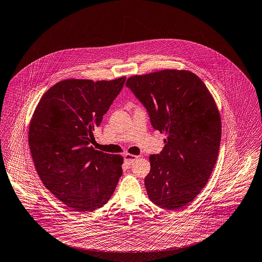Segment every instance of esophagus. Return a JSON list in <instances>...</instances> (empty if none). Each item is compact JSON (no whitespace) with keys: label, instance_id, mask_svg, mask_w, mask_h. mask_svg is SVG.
<instances>
[{"label":"esophagus","instance_id":"esophagus-1","mask_svg":"<svg viewBox=\"0 0 262 262\" xmlns=\"http://www.w3.org/2000/svg\"><path fill=\"white\" fill-rule=\"evenodd\" d=\"M138 157L135 156V155H131V154H124V161L126 164H131L133 163Z\"/></svg>","mask_w":262,"mask_h":262}]
</instances>
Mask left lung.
Segmentation results:
<instances>
[{"mask_svg":"<svg viewBox=\"0 0 262 262\" xmlns=\"http://www.w3.org/2000/svg\"><path fill=\"white\" fill-rule=\"evenodd\" d=\"M126 87L146 109L152 127L166 133L165 146L149 157V199L178 210L204 188L214 168L221 120L205 84L193 73L163 70L130 77Z\"/></svg>","mask_w":262,"mask_h":262,"instance_id":"obj_1","label":"left lung"}]
</instances>
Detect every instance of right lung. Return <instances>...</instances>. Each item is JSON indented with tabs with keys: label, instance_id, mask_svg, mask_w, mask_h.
<instances>
[{
	"label": "right lung",
	"instance_id": "obj_1",
	"mask_svg": "<svg viewBox=\"0 0 262 262\" xmlns=\"http://www.w3.org/2000/svg\"><path fill=\"white\" fill-rule=\"evenodd\" d=\"M126 77L61 81L41 98L29 128L36 170L48 190L76 211L105 205L122 175L123 157L90 147Z\"/></svg>",
	"mask_w": 262,
	"mask_h": 262
}]
</instances>
